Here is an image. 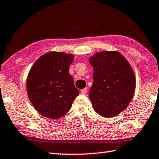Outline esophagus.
Masks as SVG:
<instances>
[{
    "instance_id": "34e87169",
    "label": "esophagus",
    "mask_w": 159,
    "mask_h": 159,
    "mask_svg": "<svg viewBox=\"0 0 159 159\" xmlns=\"http://www.w3.org/2000/svg\"><path fill=\"white\" fill-rule=\"evenodd\" d=\"M80 93H81V94H83V95L86 94V93H87V89H86V88L80 90Z\"/></svg>"
}]
</instances>
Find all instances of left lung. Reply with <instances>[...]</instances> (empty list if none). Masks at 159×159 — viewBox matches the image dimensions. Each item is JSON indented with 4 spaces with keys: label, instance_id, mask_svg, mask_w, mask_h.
I'll list each match as a JSON object with an SVG mask.
<instances>
[{
    "label": "left lung",
    "instance_id": "8db88e82",
    "mask_svg": "<svg viewBox=\"0 0 159 159\" xmlns=\"http://www.w3.org/2000/svg\"><path fill=\"white\" fill-rule=\"evenodd\" d=\"M93 84L89 98L98 115L110 118L126 109L134 96L136 78L129 63L117 51L97 52L89 59Z\"/></svg>",
    "mask_w": 159,
    "mask_h": 159
}]
</instances>
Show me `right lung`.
<instances>
[{"label": "right lung", "mask_w": 159, "mask_h": 159, "mask_svg": "<svg viewBox=\"0 0 159 159\" xmlns=\"http://www.w3.org/2000/svg\"><path fill=\"white\" fill-rule=\"evenodd\" d=\"M74 55L49 52L42 55L30 69L27 78V93L38 112L52 120L69 111L79 91L69 74Z\"/></svg>", "instance_id": "1"}]
</instances>
